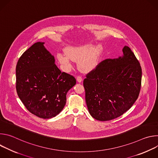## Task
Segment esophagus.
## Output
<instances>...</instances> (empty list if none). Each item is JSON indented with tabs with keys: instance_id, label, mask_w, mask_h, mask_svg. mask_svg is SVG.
Masks as SVG:
<instances>
[{
	"instance_id": "34e87169",
	"label": "esophagus",
	"mask_w": 158,
	"mask_h": 158,
	"mask_svg": "<svg viewBox=\"0 0 158 158\" xmlns=\"http://www.w3.org/2000/svg\"><path fill=\"white\" fill-rule=\"evenodd\" d=\"M76 79H77V82H81L82 81V77L81 76H78Z\"/></svg>"
}]
</instances>
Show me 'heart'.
<instances>
[{
  "label": "heart",
  "mask_w": 158,
  "mask_h": 158,
  "mask_svg": "<svg viewBox=\"0 0 158 158\" xmlns=\"http://www.w3.org/2000/svg\"><path fill=\"white\" fill-rule=\"evenodd\" d=\"M101 49V47L99 46L91 48L90 45H84L80 47L67 49L66 53L71 60L79 61V67L82 71H88L97 65ZM69 58L65 55L59 56L60 62L67 69H71L72 66L71 60Z\"/></svg>",
  "instance_id": "heart-1"
}]
</instances>
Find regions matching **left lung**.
<instances>
[{"mask_svg":"<svg viewBox=\"0 0 158 158\" xmlns=\"http://www.w3.org/2000/svg\"><path fill=\"white\" fill-rule=\"evenodd\" d=\"M124 56L107 59L88 73L83 82L90 114L106 121L123 115L138 98L142 69L131 49L124 46Z\"/></svg>","mask_w":158,"mask_h":158,"instance_id":"left-lung-1","label":"left lung"}]
</instances>
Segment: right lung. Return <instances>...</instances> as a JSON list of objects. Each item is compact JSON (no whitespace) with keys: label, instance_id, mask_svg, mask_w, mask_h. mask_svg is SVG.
Returning a JSON list of instances; mask_svg holds the SVG:
<instances>
[{"label":"right lung","instance_id":"add662e5","mask_svg":"<svg viewBox=\"0 0 158 158\" xmlns=\"http://www.w3.org/2000/svg\"><path fill=\"white\" fill-rule=\"evenodd\" d=\"M38 42L26 51L16 65V91L26 109L42 119L57 116L66 103L75 77L61 72L54 57Z\"/></svg>","mask_w":158,"mask_h":158}]
</instances>
